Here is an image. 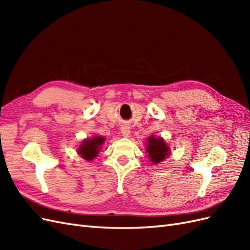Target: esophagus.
<instances>
[{
  "label": "esophagus",
  "instance_id": "esophagus-1",
  "mask_svg": "<svg viewBox=\"0 0 250 250\" xmlns=\"http://www.w3.org/2000/svg\"><path fill=\"white\" fill-rule=\"evenodd\" d=\"M121 133L124 138H129L130 137V127L128 125H123L121 127Z\"/></svg>",
  "mask_w": 250,
  "mask_h": 250
}]
</instances>
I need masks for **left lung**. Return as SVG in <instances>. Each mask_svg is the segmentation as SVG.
Returning a JSON list of instances; mask_svg holds the SVG:
<instances>
[{
	"label": "left lung",
	"mask_w": 250,
	"mask_h": 250,
	"mask_svg": "<svg viewBox=\"0 0 250 250\" xmlns=\"http://www.w3.org/2000/svg\"><path fill=\"white\" fill-rule=\"evenodd\" d=\"M146 145L149 160L153 165L164 162V160H166L171 154L169 146L162 138H155L154 135H151V137L148 138Z\"/></svg>",
	"instance_id": "1"
}]
</instances>
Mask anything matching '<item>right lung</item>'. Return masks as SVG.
<instances>
[{"instance_id":"1","label":"right lung","mask_w":250,"mask_h":250,"mask_svg":"<svg viewBox=\"0 0 250 250\" xmlns=\"http://www.w3.org/2000/svg\"><path fill=\"white\" fill-rule=\"evenodd\" d=\"M105 142V138L101 135H95L92 139H85L78 147V154L87 162H92L100 152V149Z\"/></svg>"}]
</instances>
